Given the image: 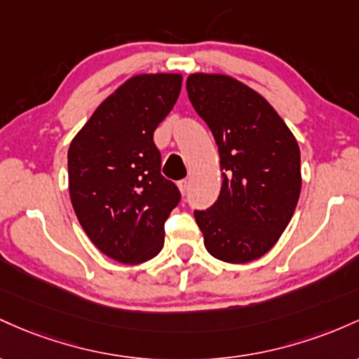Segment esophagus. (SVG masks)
<instances>
[{
  "instance_id": "esophagus-1",
  "label": "esophagus",
  "mask_w": 359,
  "mask_h": 359,
  "mask_svg": "<svg viewBox=\"0 0 359 359\" xmlns=\"http://www.w3.org/2000/svg\"><path fill=\"white\" fill-rule=\"evenodd\" d=\"M178 187H180L181 193H183V195H187V191H188V180H181L180 183H178Z\"/></svg>"
}]
</instances>
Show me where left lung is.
Segmentation results:
<instances>
[{"mask_svg":"<svg viewBox=\"0 0 359 359\" xmlns=\"http://www.w3.org/2000/svg\"><path fill=\"white\" fill-rule=\"evenodd\" d=\"M187 91L219 146L222 188L195 210L207 251L225 263L264 256L283 233L300 196V149L259 93L224 74H190Z\"/></svg>","mask_w":359,"mask_h":359,"instance_id":"8db88e82","label":"left lung"}]
</instances>
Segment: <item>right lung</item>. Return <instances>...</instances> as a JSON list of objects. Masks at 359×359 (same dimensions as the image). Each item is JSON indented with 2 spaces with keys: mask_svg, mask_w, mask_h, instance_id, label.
I'll use <instances>...</instances> for the list:
<instances>
[{
  "mask_svg": "<svg viewBox=\"0 0 359 359\" xmlns=\"http://www.w3.org/2000/svg\"><path fill=\"white\" fill-rule=\"evenodd\" d=\"M180 74H140L108 96L67 152L72 208L91 243L111 259L158 256L164 222L181 193L161 175L154 130L172 110Z\"/></svg>",
  "mask_w": 359,
  "mask_h": 359,
  "instance_id": "1",
  "label": "right lung"
}]
</instances>
